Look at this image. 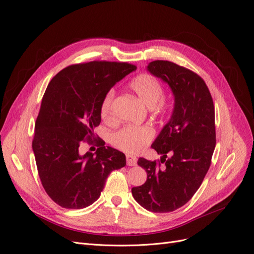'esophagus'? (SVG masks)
Returning <instances> with one entry per match:
<instances>
[{
  "instance_id": "1",
  "label": "esophagus",
  "mask_w": 254,
  "mask_h": 254,
  "mask_svg": "<svg viewBox=\"0 0 254 254\" xmlns=\"http://www.w3.org/2000/svg\"><path fill=\"white\" fill-rule=\"evenodd\" d=\"M126 161H127V165L130 166V167H134V166H136V164H137L136 157H134V156H132V155H127Z\"/></svg>"
}]
</instances>
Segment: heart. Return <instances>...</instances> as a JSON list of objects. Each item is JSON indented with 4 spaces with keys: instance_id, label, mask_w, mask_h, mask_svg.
Instances as JSON below:
<instances>
[{
    "instance_id": "1",
    "label": "heart",
    "mask_w": 254,
    "mask_h": 254,
    "mask_svg": "<svg viewBox=\"0 0 254 254\" xmlns=\"http://www.w3.org/2000/svg\"><path fill=\"white\" fill-rule=\"evenodd\" d=\"M128 87L143 104L148 108L154 109L157 113L165 110V89L160 81L150 74H140L134 77L128 83ZM114 90L104 96L100 106V115L104 122H111L114 120L113 115V100ZM153 138V132L148 127H133L126 126L117 131L111 136L113 144L125 151L127 153H139Z\"/></svg>"
}]
</instances>
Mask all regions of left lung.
I'll return each mask as SVG.
<instances>
[{
  "label": "left lung",
  "instance_id": "1",
  "mask_svg": "<svg viewBox=\"0 0 254 254\" xmlns=\"http://www.w3.org/2000/svg\"><path fill=\"white\" fill-rule=\"evenodd\" d=\"M147 68L169 84L175 105L151 146L160 160L138 158L147 180L131 191L147 210L170 212L190 200L210 167L216 147L215 106L204 80L192 70L168 60H155Z\"/></svg>",
  "mask_w": 254,
  "mask_h": 254
}]
</instances>
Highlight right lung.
Wrapping results in <instances>:
<instances>
[{"mask_svg": "<svg viewBox=\"0 0 254 254\" xmlns=\"http://www.w3.org/2000/svg\"><path fill=\"white\" fill-rule=\"evenodd\" d=\"M136 69L127 63L90 62L68 65L50 81L35 123L32 149L38 175L49 197L64 208L93 204L108 175L126 166V156L94 140L104 96L120 80ZM85 141L99 148L81 156Z\"/></svg>", "mask_w": 254, "mask_h": 254, "instance_id": "add662e5", "label": "right lung"}]
</instances>
